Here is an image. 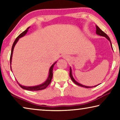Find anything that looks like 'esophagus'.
<instances>
[{"label":"esophagus","instance_id":"1","mask_svg":"<svg viewBox=\"0 0 120 120\" xmlns=\"http://www.w3.org/2000/svg\"><path fill=\"white\" fill-rule=\"evenodd\" d=\"M64 59H67V58H68V56H64Z\"/></svg>","mask_w":120,"mask_h":120}]
</instances>
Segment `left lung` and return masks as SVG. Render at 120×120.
Here are the masks:
<instances>
[{
  "label": "left lung",
  "instance_id": "obj_1",
  "mask_svg": "<svg viewBox=\"0 0 120 120\" xmlns=\"http://www.w3.org/2000/svg\"><path fill=\"white\" fill-rule=\"evenodd\" d=\"M96 34H98V35H100V36H104V37L106 38L107 40H108L109 42H110V43H111V47L112 48V43H111V40H110V38L109 37V36L107 35L106 33H105L103 31H101V30L99 28L98 26H96ZM69 75H70V78L72 80V82H74L75 84H76L77 85H78V86H82L83 87H85V88H92V87H96L97 86H98V85H96V86H94V87H90V86H85V85H82V84H80V83H78V82H77L76 80H75V79L74 78V77H73L72 75V70H71V68L70 67V73H69Z\"/></svg>",
  "mask_w": 120,
  "mask_h": 120
}]
</instances>
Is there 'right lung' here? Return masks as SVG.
Here are the masks:
<instances>
[{
  "mask_svg": "<svg viewBox=\"0 0 120 120\" xmlns=\"http://www.w3.org/2000/svg\"><path fill=\"white\" fill-rule=\"evenodd\" d=\"M30 28L28 27L27 29H26L25 31H24L23 32H22V33L19 34V35L17 36V38H16L15 41H14V43L13 44V46H12V48H11V58H10V64H11V59H12V56H13V50H14V48L15 47V45H16V44L17 43V42H18V41H19V38H21L22 37H23L24 35H25V34L27 33V32L28 31V28ZM56 62H55V63H54L51 66V67L50 68V70H49V76H48V78H47V79L45 81V82H43V84H41L40 85H38V86H31V87H27V86H22V85H20L19 82H17L19 85V86L21 87L24 89H26V90H32V91H34V90H42V89H44L46 88V87H48V86L49 85L51 82V80H52V76H53V67L54 66V64H56ZM12 71V70H11Z\"/></svg>",
  "mask_w": 120,
  "mask_h": 120,
  "instance_id": "1",
  "label": "right lung"
}]
</instances>
